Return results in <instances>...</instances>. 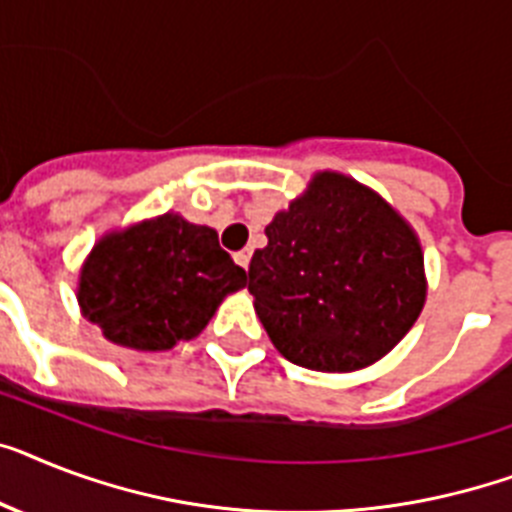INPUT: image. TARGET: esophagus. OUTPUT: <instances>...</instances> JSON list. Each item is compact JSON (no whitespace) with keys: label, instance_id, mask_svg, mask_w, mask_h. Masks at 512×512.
Here are the masks:
<instances>
[{"label":"esophagus","instance_id":"esophagus-1","mask_svg":"<svg viewBox=\"0 0 512 512\" xmlns=\"http://www.w3.org/2000/svg\"><path fill=\"white\" fill-rule=\"evenodd\" d=\"M234 260H236V263H239V265H242L244 270H247V268H249V260H252V249H242V252H236Z\"/></svg>","mask_w":512,"mask_h":512}]
</instances>
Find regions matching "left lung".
Segmentation results:
<instances>
[{
    "label": "left lung",
    "mask_w": 512,
    "mask_h": 512,
    "mask_svg": "<svg viewBox=\"0 0 512 512\" xmlns=\"http://www.w3.org/2000/svg\"><path fill=\"white\" fill-rule=\"evenodd\" d=\"M247 289L294 365L350 373L392 352L426 302L423 249L405 218L355 178L323 170L265 228Z\"/></svg>",
    "instance_id": "left-lung-1"
}]
</instances>
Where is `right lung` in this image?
Returning a JSON list of instances; mask_svg holds the SVG:
<instances>
[{
	"mask_svg": "<svg viewBox=\"0 0 512 512\" xmlns=\"http://www.w3.org/2000/svg\"><path fill=\"white\" fill-rule=\"evenodd\" d=\"M247 284L213 228L178 213L110 231L78 276V305L112 344L162 352L189 342Z\"/></svg>",
	"mask_w": 512,
	"mask_h": 512,
	"instance_id": "right-lung-1",
	"label": "right lung"
}]
</instances>
